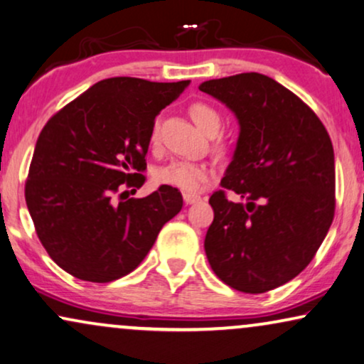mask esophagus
<instances>
[{
    "label": "esophagus",
    "instance_id": "obj_1",
    "mask_svg": "<svg viewBox=\"0 0 364 364\" xmlns=\"http://www.w3.org/2000/svg\"><path fill=\"white\" fill-rule=\"evenodd\" d=\"M183 200H185L186 205H193V203H198L201 198L198 195H191V193H185V195H183Z\"/></svg>",
    "mask_w": 364,
    "mask_h": 364
}]
</instances>
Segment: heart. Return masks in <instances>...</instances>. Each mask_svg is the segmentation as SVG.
<instances>
[{"instance_id":"b5f03b06","label":"heart","mask_w":364,"mask_h":364,"mask_svg":"<svg viewBox=\"0 0 364 364\" xmlns=\"http://www.w3.org/2000/svg\"><path fill=\"white\" fill-rule=\"evenodd\" d=\"M190 116L193 122L196 124L201 131L208 134L210 131L220 127L222 117L218 110L205 102H195L190 105ZM159 137V122L154 124L153 132H151V142H156ZM213 176V169L208 164L191 163V161H173L166 166L159 168L154 173V181L158 185H166L178 188V190L186 193H198L203 190L208 179Z\"/></svg>"}]
</instances>
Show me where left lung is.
Wrapping results in <instances>:
<instances>
[{
  "label": "left lung",
  "instance_id": "1",
  "mask_svg": "<svg viewBox=\"0 0 364 364\" xmlns=\"http://www.w3.org/2000/svg\"><path fill=\"white\" fill-rule=\"evenodd\" d=\"M200 90L235 114L240 126L222 188L210 198L213 223L205 252L220 280L262 294L292 280L314 259L334 218L331 137L296 94L257 72L206 80Z\"/></svg>",
  "mask_w": 364,
  "mask_h": 364
}]
</instances>
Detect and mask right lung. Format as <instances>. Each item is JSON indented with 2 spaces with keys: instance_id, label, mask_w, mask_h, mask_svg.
<instances>
[{
  "instance_id": "add662e5",
  "label": "right lung",
  "mask_w": 364,
  "mask_h": 364,
  "mask_svg": "<svg viewBox=\"0 0 364 364\" xmlns=\"http://www.w3.org/2000/svg\"><path fill=\"white\" fill-rule=\"evenodd\" d=\"M188 85L100 80L41 129L25 200L41 245L73 277L104 284L132 272L181 210L173 186L146 198H129L126 188L144 185L154 119Z\"/></svg>"
}]
</instances>
